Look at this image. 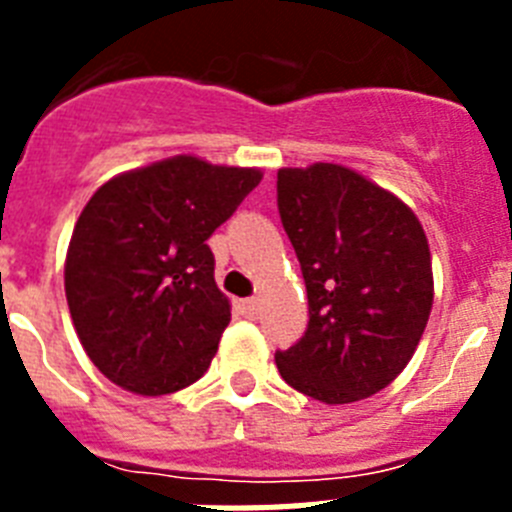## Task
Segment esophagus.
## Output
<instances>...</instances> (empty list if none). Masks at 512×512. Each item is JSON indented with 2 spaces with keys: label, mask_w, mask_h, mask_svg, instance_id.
Listing matches in <instances>:
<instances>
[{
  "label": "esophagus",
  "mask_w": 512,
  "mask_h": 512,
  "mask_svg": "<svg viewBox=\"0 0 512 512\" xmlns=\"http://www.w3.org/2000/svg\"><path fill=\"white\" fill-rule=\"evenodd\" d=\"M241 312L246 315V318L256 320L259 318V312H261V302L256 300V297H248V300H241Z\"/></svg>",
  "instance_id": "34e87169"
}]
</instances>
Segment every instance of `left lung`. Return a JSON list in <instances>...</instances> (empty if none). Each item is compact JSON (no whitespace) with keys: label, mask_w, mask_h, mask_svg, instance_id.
Instances as JSON below:
<instances>
[{"label":"left lung","mask_w":512,"mask_h":512,"mask_svg":"<svg viewBox=\"0 0 512 512\" xmlns=\"http://www.w3.org/2000/svg\"><path fill=\"white\" fill-rule=\"evenodd\" d=\"M277 207L310 305L305 336L277 351L279 374L328 405L384 390L431 315L423 225L395 194L338 164L279 171Z\"/></svg>","instance_id":"1"}]
</instances>
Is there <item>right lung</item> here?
Segmentation results:
<instances>
[{
  "label": "right lung",
  "mask_w": 512,
  "mask_h": 512,
  "mask_svg": "<svg viewBox=\"0 0 512 512\" xmlns=\"http://www.w3.org/2000/svg\"><path fill=\"white\" fill-rule=\"evenodd\" d=\"M261 171L176 156L94 192L66 256V300L99 372L138 395L202 377L230 323L207 238Z\"/></svg>",
  "instance_id": "add662e5"
}]
</instances>
